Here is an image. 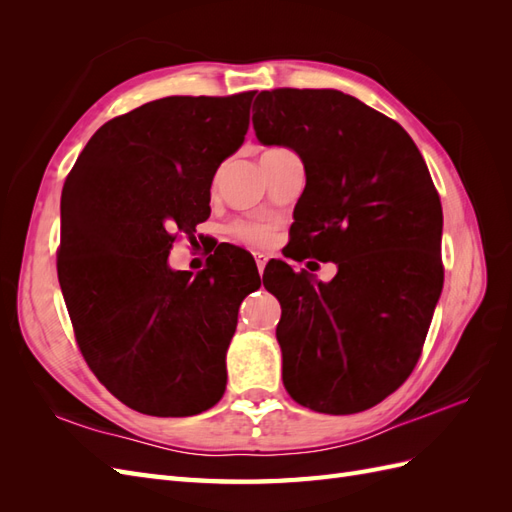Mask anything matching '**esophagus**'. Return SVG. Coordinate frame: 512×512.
I'll return each mask as SVG.
<instances>
[{"instance_id": "34e87169", "label": "esophagus", "mask_w": 512, "mask_h": 512, "mask_svg": "<svg viewBox=\"0 0 512 512\" xmlns=\"http://www.w3.org/2000/svg\"><path fill=\"white\" fill-rule=\"evenodd\" d=\"M254 258H256V267H258V273L265 271V267H267V256H265V254H256Z\"/></svg>"}]
</instances>
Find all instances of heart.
<instances>
[{
	"label": "heart",
	"mask_w": 512,
	"mask_h": 512,
	"mask_svg": "<svg viewBox=\"0 0 512 512\" xmlns=\"http://www.w3.org/2000/svg\"><path fill=\"white\" fill-rule=\"evenodd\" d=\"M230 232L237 241L247 245H267L271 241V228L265 224H235L230 228Z\"/></svg>",
	"instance_id": "obj_1"
}]
</instances>
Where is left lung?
Masks as SVG:
<instances>
[{
	"label": "left lung",
	"instance_id": "left-lung-1",
	"mask_svg": "<svg viewBox=\"0 0 512 512\" xmlns=\"http://www.w3.org/2000/svg\"><path fill=\"white\" fill-rule=\"evenodd\" d=\"M254 108L258 141L305 168L294 260L337 265L324 284L284 262L289 294L271 290L289 305L275 331L284 386L309 410L363 412L421 356L444 282L440 196L408 132L344 91H260Z\"/></svg>",
	"mask_w": 512,
	"mask_h": 512
}]
</instances>
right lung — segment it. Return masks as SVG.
I'll return each instance as SVG.
<instances>
[{"label":"right lung","instance_id":"1","mask_svg":"<svg viewBox=\"0 0 512 512\" xmlns=\"http://www.w3.org/2000/svg\"><path fill=\"white\" fill-rule=\"evenodd\" d=\"M254 94L138 106L89 138L64 183L57 275L76 342L136 412L192 416L226 391V350L252 290L230 284L228 256L192 277L168 254L177 232L209 218L213 175L243 145Z\"/></svg>","mask_w":512,"mask_h":512}]
</instances>
